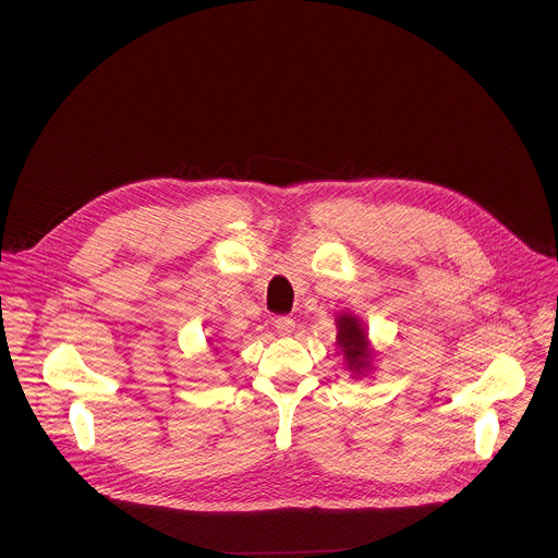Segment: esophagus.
Segmentation results:
<instances>
[{"instance_id":"1","label":"esophagus","mask_w":558,"mask_h":558,"mask_svg":"<svg viewBox=\"0 0 558 558\" xmlns=\"http://www.w3.org/2000/svg\"><path fill=\"white\" fill-rule=\"evenodd\" d=\"M274 327L280 336H291L295 331V323L291 320V317H276L274 320Z\"/></svg>"}]
</instances>
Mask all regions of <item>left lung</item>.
<instances>
[{
    "label": "left lung",
    "mask_w": 558,
    "mask_h": 558,
    "mask_svg": "<svg viewBox=\"0 0 558 558\" xmlns=\"http://www.w3.org/2000/svg\"><path fill=\"white\" fill-rule=\"evenodd\" d=\"M336 327H338V338L336 347L340 349L347 371L351 377H366L371 371H375V357L377 351L373 349L368 340L366 325L362 323V317L355 313H338L336 315Z\"/></svg>",
    "instance_id": "obj_1"
}]
</instances>
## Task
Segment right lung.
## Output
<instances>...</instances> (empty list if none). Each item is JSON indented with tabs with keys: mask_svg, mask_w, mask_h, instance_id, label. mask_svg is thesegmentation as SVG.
Returning <instances> with one entry per match:
<instances>
[{
	"mask_svg": "<svg viewBox=\"0 0 558 558\" xmlns=\"http://www.w3.org/2000/svg\"><path fill=\"white\" fill-rule=\"evenodd\" d=\"M209 344H211V342H209ZM214 351H216V349H214Z\"/></svg>",
	"mask_w": 558,
	"mask_h": 558,
	"instance_id": "1",
	"label": "right lung"
}]
</instances>
